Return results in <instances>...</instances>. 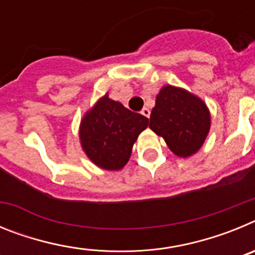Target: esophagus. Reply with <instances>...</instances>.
I'll use <instances>...</instances> for the list:
<instances>
[{
	"label": "esophagus",
	"mask_w": 255,
	"mask_h": 255,
	"mask_svg": "<svg viewBox=\"0 0 255 255\" xmlns=\"http://www.w3.org/2000/svg\"><path fill=\"white\" fill-rule=\"evenodd\" d=\"M141 115H143V116H145V117H149V116H150V111H149V108L144 107L143 110H141Z\"/></svg>",
	"instance_id": "1"
}]
</instances>
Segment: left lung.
<instances>
[{"mask_svg": "<svg viewBox=\"0 0 255 255\" xmlns=\"http://www.w3.org/2000/svg\"><path fill=\"white\" fill-rule=\"evenodd\" d=\"M211 116L203 101L194 94L166 85L161 89L149 119V128L161 135L179 157H189L203 145Z\"/></svg>", "mask_w": 255, "mask_h": 255, "instance_id": "8db88e82", "label": "left lung"}]
</instances>
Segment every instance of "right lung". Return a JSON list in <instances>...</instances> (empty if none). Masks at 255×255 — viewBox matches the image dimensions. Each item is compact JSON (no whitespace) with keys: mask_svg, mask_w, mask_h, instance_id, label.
Segmentation results:
<instances>
[{"mask_svg":"<svg viewBox=\"0 0 255 255\" xmlns=\"http://www.w3.org/2000/svg\"><path fill=\"white\" fill-rule=\"evenodd\" d=\"M147 126V117L130 111L106 94L83 119V149L97 166L120 170L129 161L135 140Z\"/></svg>","mask_w":255,"mask_h":255,"instance_id":"right-lung-1","label":"right lung"}]
</instances>
